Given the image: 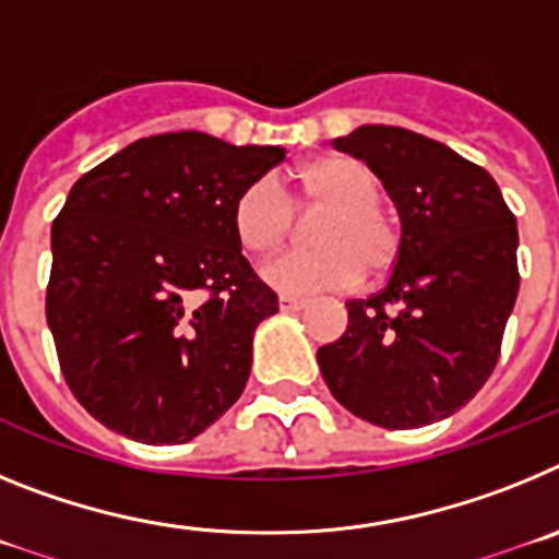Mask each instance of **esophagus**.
<instances>
[{
	"instance_id": "34e87169",
	"label": "esophagus",
	"mask_w": 559,
	"mask_h": 559,
	"mask_svg": "<svg viewBox=\"0 0 559 559\" xmlns=\"http://www.w3.org/2000/svg\"><path fill=\"white\" fill-rule=\"evenodd\" d=\"M280 308H283V310H302V308H308V299H299V296H280Z\"/></svg>"
}]
</instances>
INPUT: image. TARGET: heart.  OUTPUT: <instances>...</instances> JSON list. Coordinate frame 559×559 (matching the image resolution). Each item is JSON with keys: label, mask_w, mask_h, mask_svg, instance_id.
Returning a JSON list of instances; mask_svg holds the SVG:
<instances>
[{"label": "heart", "mask_w": 559, "mask_h": 559, "mask_svg": "<svg viewBox=\"0 0 559 559\" xmlns=\"http://www.w3.org/2000/svg\"><path fill=\"white\" fill-rule=\"evenodd\" d=\"M292 201L274 179H254L237 192L231 229L246 251L271 254L294 235L299 212H322L313 224L316 249H296L265 263L263 280L283 294L353 288L364 276H383L400 254V229L380 201V181L353 156H316L288 176Z\"/></svg>", "instance_id": "heart-1"}]
</instances>
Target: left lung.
I'll return each mask as SVG.
<instances>
[{
	"instance_id": "1",
	"label": "left lung",
	"mask_w": 559,
	"mask_h": 559,
	"mask_svg": "<svg viewBox=\"0 0 559 559\" xmlns=\"http://www.w3.org/2000/svg\"><path fill=\"white\" fill-rule=\"evenodd\" d=\"M367 162L400 215L386 288L349 299L316 358L341 406L380 428L451 417L487 383L515 308L518 226L484 167L423 133L360 126L333 140Z\"/></svg>"
}]
</instances>
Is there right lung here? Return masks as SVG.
<instances>
[{"mask_svg":"<svg viewBox=\"0 0 559 559\" xmlns=\"http://www.w3.org/2000/svg\"><path fill=\"white\" fill-rule=\"evenodd\" d=\"M285 147L201 131L131 142L83 173L52 221L47 324L69 389L145 445H181L235 406L276 294L231 229V204Z\"/></svg>","mask_w":559,"mask_h":559,"instance_id":"1","label":"right lung"}]
</instances>
